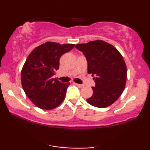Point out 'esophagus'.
Returning a JSON list of instances; mask_svg holds the SVG:
<instances>
[{"label":"esophagus","instance_id":"34e87169","mask_svg":"<svg viewBox=\"0 0 150 150\" xmlns=\"http://www.w3.org/2000/svg\"><path fill=\"white\" fill-rule=\"evenodd\" d=\"M74 85H77V87H80V88H81V87H83V85H80V84H77V83H75V82H74Z\"/></svg>","mask_w":150,"mask_h":150}]
</instances>
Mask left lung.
Wrapping results in <instances>:
<instances>
[{"label":"left lung","instance_id":"left-lung-1","mask_svg":"<svg viewBox=\"0 0 150 150\" xmlns=\"http://www.w3.org/2000/svg\"><path fill=\"white\" fill-rule=\"evenodd\" d=\"M87 61V72L95 82L93 94L87 101L92 106L105 108L116 101L125 89L127 68L125 61L114 46L102 40L76 44Z\"/></svg>","mask_w":150,"mask_h":150}]
</instances>
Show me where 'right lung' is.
<instances>
[{"label": "right lung", "mask_w": 150, "mask_h": 150, "mask_svg": "<svg viewBox=\"0 0 150 150\" xmlns=\"http://www.w3.org/2000/svg\"><path fill=\"white\" fill-rule=\"evenodd\" d=\"M75 44L47 42L34 49L21 71L22 86L26 95L37 107L56 108L64 100L69 82L62 83L53 76L59 68V59Z\"/></svg>", "instance_id": "1"}]
</instances>
